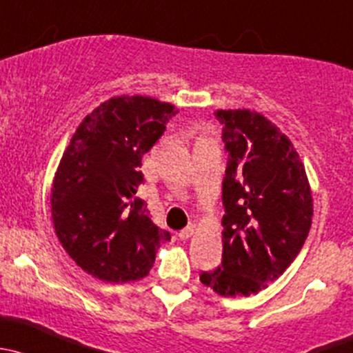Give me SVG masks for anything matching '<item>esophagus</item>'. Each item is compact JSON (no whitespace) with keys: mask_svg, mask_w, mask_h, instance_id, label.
I'll list each match as a JSON object with an SVG mask.
<instances>
[{"mask_svg":"<svg viewBox=\"0 0 353 353\" xmlns=\"http://www.w3.org/2000/svg\"><path fill=\"white\" fill-rule=\"evenodd\" d=\"M194 232H195V226H194V224H190V226H187V228H185V230H181L180 232H178V238H180V239H188L192 234H194Z\"/></svg>","mask_w":353,"mask_h":353,"instance_id":"34e87169","label":"esophagus"}]
</instances>
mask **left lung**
Masks as SVG:
<instances>
[{
  "instance_id": "1",
  "label": "left lung",
  "mask_w": 353,
  "mask_h": 353,
  "mask_svg": "<svg viewBox=\"0 0 353 353\" xmlns=\"http://www.w3.org/2000/svg\"><path fill=\"white\" fill-rule=\"evenodd\" d=\"M228 151L223 260L201 282L223 297L258 294L303 248L312 221L304 163L274 122L250 108L216 110Z\"/></svg>"
}]
</instances>
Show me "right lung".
Listing matches in <instances>:
<instances>
[{
	"label": "right lung",
	"mask_w": 353,
	"mask_h": 353,
	"mask_svg": "<svg viewBox=\"0 0 353 353\" xmlns=\"http://www.w3.org/2000/svg\"><path fill=\"white\" fill-rule=\"evenodd\" d=\"M176 112L151 97H114L83 119L61 158L50 188L54 231L76 265L98 281H141L172 239L136 194L144 180L141 159Z\"/></svg>",
	"instance_id": "right-lung-1"
}]
</instances>
